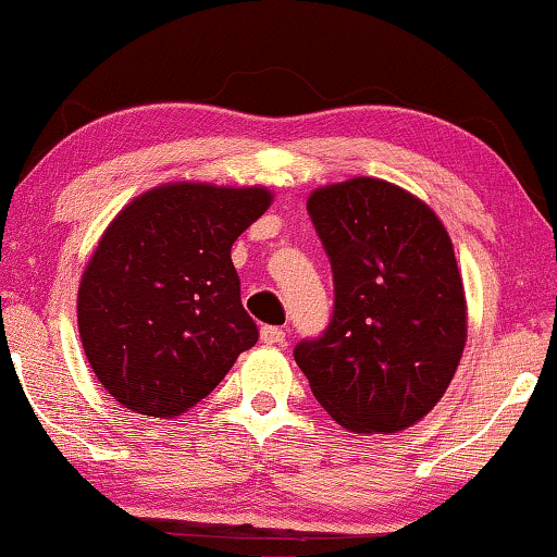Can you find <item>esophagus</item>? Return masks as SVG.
Masks as SVG:
<instances>
[{
	"instance_id": "1",
	"label": "esophagus",
	"mask_w": 557,
	"mask_h": 557,
	"mask_svg": "<svg viewBox=\"0 0 557 557\" xmlns=\"http://www.w3.org/2000/svg\"><path fill=\"white\" fill-rule=\"evenodd\" d=\"M286 332L278 326H261V342L263 344H284Z\"/></svg>"
}]
</instances>
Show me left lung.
<instances>
[{
	"label": "left lung",
	"instance_id": "8db88e82",
	"mask_svg": "<svg viewBox=\"0 0 557 557\" xmlns=\"http://www.w3.org/2000/svg\"><path fill=\"white\" fill-rule=\"evenodd\" d=\"M334 273V313L294 359L344 430L399 432L442 399L462 359L467 304L453 240L399 185L359 178L309 196Z\"/></svg>",
	"mask_w": 557,
	"mask_h": 557
}]
</instances>
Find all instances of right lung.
Listing matches in <instances>:
<instances>
[{"label":"right lung","instance_id":"right-lung-1","mask_svg":"<svg viewBox=\"0 0 557 557\" xmlns=\"http://www.w3.org/2000/svg\"><path fill=\"white\" fill-rule=\"evenodd\" d=\"M271 200L263 185L183 181L115 215L77 292L85 357L112 399L135 414L178 417L259 342L231 246Z\"/></svg>","mask_w":557,"mask_h":557}]
</instances>
